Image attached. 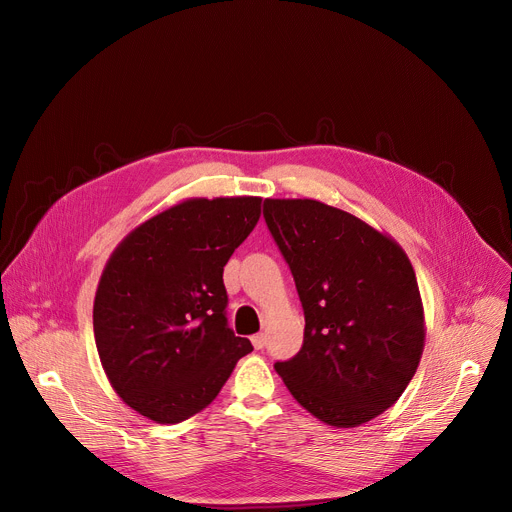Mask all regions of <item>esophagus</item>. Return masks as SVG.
<instances>
[{"label": "esophagus", "mask_w": 512, "mask_h": 512, "mask_svg": "<svg viewBox=\"0 0 512 512\" xmlns=\"http://www.w3.org/2000/svg\"><path fill=\"white\" fill-rule=\"evenodd\" d=\"M251 342H253L255 350H261V348H265V344H267V338H265V334H255V336L251 338Z\"/></svg>", "instance_id": "34e87169"}]
</instances>
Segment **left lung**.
<instances>
[{"mask_svg":"<svg viewBox=\"0 0 512 512\" xmlns=\"http://www.w3.org/2000/svg\"><path fill=\"white\" fill-rule=\"evenodd\" d=\"M265 221L304 306L302 350L275 371L332 427L387 411L413 379L425 314L403 247L362 218L314 198H267Z\"/></svg>","mask_w":512,"mask_h":512,"instance_id":"obj_1","label":"left lung"}]
</instances>
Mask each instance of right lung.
<instances>
[{"mask_svg": "<svg viewBox=\"0 0 512 512\" xmlns=\"http://www.w3.org/2000/svg\"><path fill=\"white\" fill-rule=\"evenodd\" d=\"M261 216L259 196L186 198L131 229L93 306L101 367L139 415L174 425L208 407L253 350L227 326L223 271Z\"/></svg>", "mask_w": 512, "mask_h": 512, "instance_id": "obj_1", "label": "right lung"}]
</instances>
